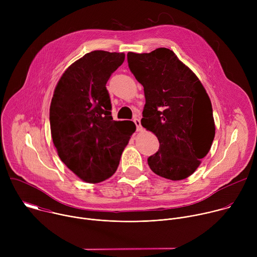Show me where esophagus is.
<instances>
[{"label":"esophagus","mask_w":257,"mask_h":257,"mask_svg":"<svg viewBox=\"0 0 257 257\" xmlns=\"http://www.w3.org/2000/svg\"><path fill=\"white\" fill-rule=\"evenodd\" d=\"M134 123H135V125H136V129H137V131H142L143 130V128H142V126H141V123H140V119L139 118H135L134 120Z\"/></svg>","instance_id":"obj_1"}]
</instances>
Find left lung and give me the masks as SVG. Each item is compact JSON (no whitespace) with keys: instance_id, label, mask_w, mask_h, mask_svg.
Segmentation results:
<instances>
[{"instance_id":"8db88e82","label":"left lung","mask_w":257,"mask_h":257,"mask_svg":"<svg viewBox=\"0 0 257 257\" xmlns=\"http://www.w3.org/2000/svg\"><path fill=\"white\" fill-rule=\"evenodd\" d=\"M128 66L142 84L145 105L141 125L159 139L148 160L151 170L179 181L192 175L209 152L215 134L212 107L193 71L166 48L127 54Z\"/></svg>"}]
</instances>
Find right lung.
Here are the masks:
<instances>
[{"label":"right lung","instance_id":"obj_1","mask_svg":"<svg viewBox=\"0 0 257 257\" xmlns=\"http://www.w3.org/2000/svg\"><path fill=\"white\" fill-rule=\"evenodd\" d=\"M124 53L93 51L63 73L50 106L54 145L61 161L87 183L116 172L135 132L132 121H114L105 84L124 62Z\"/></svg>","mask_w":257,"mask_h":257}]
</instances>
